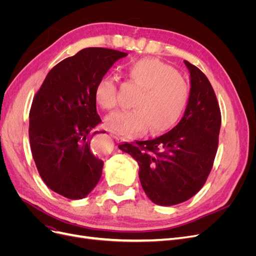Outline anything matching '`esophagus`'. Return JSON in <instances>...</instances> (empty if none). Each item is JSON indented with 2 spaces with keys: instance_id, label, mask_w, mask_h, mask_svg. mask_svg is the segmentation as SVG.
Instances as JSON below:
<instances>
[{
  "instance_id": "obj_1",
  "label": "esophagus",
  "mask_w": 256,
  "mask_h": 256,
  "mask_svg": "<svg viewBox=\"0 0 256 256\" xmlns=\"http://www.w3.org/2000/svg\"><path fill=\"white\" fill-rule=\"evenodd\" d=\"M111 136L113 138H115V141H124V140H125V138H124V136H120V134H111Z\"/></svg>"
}]
</instances>
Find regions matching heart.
Instances as JSON below:
<instances>
[{
  "instance_id": "obj_1",
  "label": "heart",
  "mask_w": 256,
  "mask_h": 256,
  "mask_svg": "<svg viewBox=\"0 0 256 256\" xmlns=\"http://www.w3.org/2000/svg\"><path fill=\"white\" fill-rule=\"evenodd\" d=\"M129 78L141 92L136 96L134 110L110 115L106 125L115 132L141 136L147 129L157 136L173 128L189 102V90L180 72L154 58L136 60L129 67ZM97 104L106 111L118 106V81L110 76L100 79L95 88Z\"/></svg>"
}]
</instances>
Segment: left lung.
<instances>
[{"label":"left lung","instance_id":"1","mask_svg":"<svg viewBox=\"0 0 256 256\" xmlns=\"http://www.w3.org/2000/svg\"><path fill=\"white\" fill-rule=\"evenodd\" d=\"M190 72L189 102L180 122L154 140L122 143L118 148L138 164V178L157 205L184 202L202 189L218 150L221 113L207 76L184 60Z\"/></svg>","mask_w":256,"mask_h":256}]
</instances>
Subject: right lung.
Returning <instances> with one entry per match:
<instances>
[{
    "label": "right lung",
    "mask_w": 256,
    "mask_h": 256,
    "mask_svg": "<svg viewBox=\"0 0 256 256\" xmlns=\"http://www.w3.org/2000/svg\"><path fill=\"white\" fill-rule=\"evenodd\" d=\"M128 54L85 48L54 66L36 92L28 136L38 173L48 187L70 200L88 196L102 174L104 161L90 150L102 122L94 96L98 81Z\"/></svg>",
    "instance_id": "right-lung-1"
}]
</instances>
